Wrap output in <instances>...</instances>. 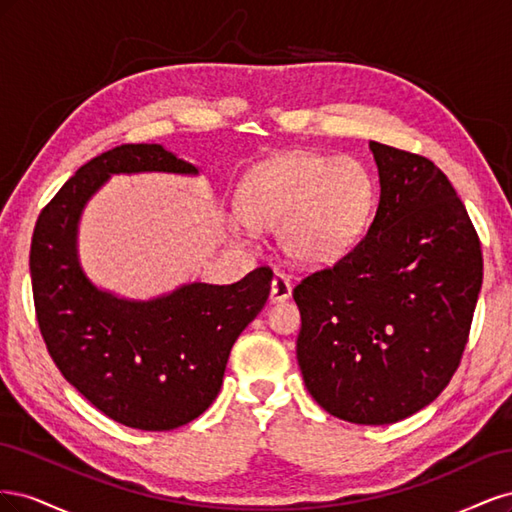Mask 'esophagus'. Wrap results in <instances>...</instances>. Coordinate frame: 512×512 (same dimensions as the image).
Wrapping results in <instances>:
<instances>
[{"mask_svg": "<svg viewBox=\"0 0 512 512\" xmlns=\"http://www.w3.org/2000/svg\"><path fill=\"white\" fill-rule=\"evenodd\" d=\"M290 294H292V284L288 277L284 273H275L273 282H271V301L273 303L286 301V299H290Z\"/></svg>", "mask_w": 512, "mask_h": 512, "instance_id": "1", "label": "esophagus"}]
</instances>
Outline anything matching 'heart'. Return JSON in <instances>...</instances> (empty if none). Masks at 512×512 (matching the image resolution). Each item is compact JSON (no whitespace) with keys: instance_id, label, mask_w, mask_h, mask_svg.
Segmentation results:
<instances>
[{"instance_id":"heart-1","label":"heart","mask_w":512,"mask_h":512,"mask_svg":"<svg viewBox=\"0 0 512 512\" xmlns=\"http://www.w3.org/2000/svg\"><path fill=\"white\" fill-rule=\"evenodd\" d=\"M371 207L374 181L361 162L294 151L245 175L235 226L243 232L280 226V245L290 260L324 267L361 237Z\"/></svg>"}]
</instances>
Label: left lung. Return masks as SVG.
<instances>
[{"label": "left lung", "mask_w": 512, "mask_h": 512, "mask_svg": "<svg viewBox=\"0 0 512 512\" xmlns=\"http://www.w3.org/2000/svg\"><path fill=\"white\" fill-rule=\"evenodd\" d=\"M380 203L367 235L307 275L297 359L318 406L389 425L429 406L459 367L483 284L470 215L431 160L371 141Z\"/></svg>", "instance_id": "left-lung-1"}]
</instances>
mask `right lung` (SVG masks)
I'll return each instance as SVG.
<instances>
[{"label": "right lung", "instance_id": "obj_1", "mask_svg": "<svg viewBox=\"0 0 512 512\" xmlns=\"http://www.w3.org/2000/svg\"><path fill=\"white\" fill-rule=\"evenodd\" d=\"M198 168L162 145H121L76 170L34 228L32 271L38 327L51 359L91 406L143 431L194 421L218 397L232 344L265 307L273 273L243 280L192 282L149 301L98 288L79 260V222L89 198L111 175Z\"/></svg>", "mask_w": 512, "mask_h": 512}]
</instances>
